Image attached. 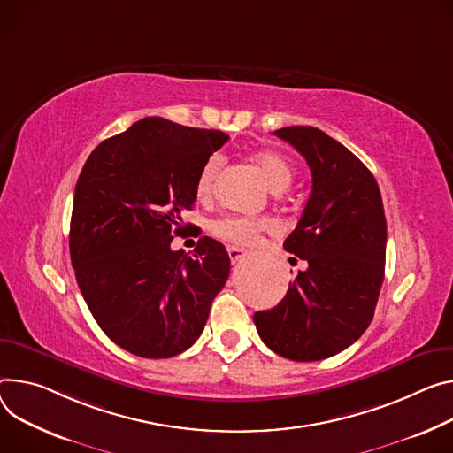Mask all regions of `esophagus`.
<instances>
[{"instance_id":"34e87169","label":"esophagus","mask_w":453,"mask_h":453,"mask_svg":"<svg viewBox=\"0 0 453 453\" xmlns=\"http://www.w3.org/2000/svg\"><path fill=\"white\" fill-rule=\"evenodd\" d=\"M227 255H229L231 264H236L245 257V251L240 250V248H233V245H231V248H227Z\"/></svg>"}]
</instances>
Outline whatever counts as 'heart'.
Listing matches in <instances>:
<instances>
[{"mask_svg": "<svg viewBox=\"0 0 453 453\" xmlns=\"http://www.w3.org/2000/svg\"><path fill=\"white\" fill-rule=\"evenodd\" d=\"M253 162L264 175L273 193H281L289 188L293 180V168L280 153L269 151V150L257 151L253 155ZM220 168H222L220 155H211L202 164L196 177V186H195L196 195L200 198L208 196L211 193ZM273 229H274V222L269 219H250V217H234V215L222 217L211 224V233L233 245H253L262 233H267Z\"/></svg>", "mask_w": 453, "mask_h": 453, "instance_id": "heart-1", "label": "heart"}]
</instances>
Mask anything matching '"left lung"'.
<instances>
[{
	"mask_svg": "<svg viewBox=\"0 0 453 453\" xmlns=\"http://www.w3.org/2000/svg\"><path fill=\"white\" fill-rule=\"evenodd\" d=\"M307 160L312 189L283 248L307 262L285 298L253 319L262 342L293 361L350 347L374 318L385 278L387 220L380 186L343 144L312 127L273 132Z\"/></svg>",
	"mask_w": 453,
	"mask_h": 453,
	"instance_id": "obj_1",
	"label": "left lung"
}]
</instances>
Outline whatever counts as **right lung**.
Instances as JSON below:
<instances>
[{"instance_id":"add662e5","label":"right lung","mask_w":453,"mask_h":453,"mask_svg":"<svg viewBox=\"0 0 453 453\" xmlns=\"http://www.w3.org/2000/svg\"><path fill=\"white\" fill-rule=\"evenodd\" d=\"M227 139L146 117L103 141L81 170L70 222L77 285L103 333L135 356L189 349L227 281L220 242L202 236L191 257L172 250L202 164Z\"/></svg>"}]
</instances>
